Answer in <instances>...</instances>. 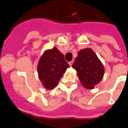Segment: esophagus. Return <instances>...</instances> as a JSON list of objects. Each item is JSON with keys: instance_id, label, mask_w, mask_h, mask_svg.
<instances>
[{"instance_id": "obj_1", "label": "esophagus", "mask_w": 128, "mask_h": 128, "mask_svg": "<svg viewBox=\"0 0 128 128\" xmlns=\"http://www.w3.org/2000/svg\"><path fill=\"white\" fill-rule=\"evenodd\" d=\"M68 64H69V65H70V66H72V64H73V61H71V62H68Z\"/></svg>"}]
</instances>
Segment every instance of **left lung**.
<instances>
[{"label":"left lung","mask_w":128,"mask_h":128,"mask_svg":"<svg viewBox=\"0 0 128 128\" xmlns=\"http://www.w3.org/2000/svg\"><path fill=\"white\" fill-rule=\"evenodd\" d=\"M77 72L82 85L86 89H93L103 78L104 68L97 55L90 48L79 51L72 64Z\"/></svg>","instance_id":"obj_1"}]
</instances>
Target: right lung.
Here are the masks:
<instances>
[{"instance_id":"right-lung-1","label":"right lung","mask_w":128,"mask_h":128,"mask_svg":"<svg viewBox=\"0 0 128 128\" xmlns=\"http://www.w3.org/2000/svg\"><path fill=\"white\" fill-rule=\"evenodd\" d=\"M69 67L64 55L54 47L46 50L41 56L37 66V72L44 87L47 90H52L57 86Z\"/></svg>"}]
</instances>
